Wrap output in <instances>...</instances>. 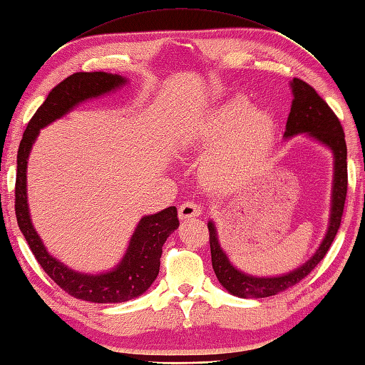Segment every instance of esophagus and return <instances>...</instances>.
I'll return each mask as SVG.
<instances>
[{
	"label": "esophagus",
	"instance_id": "esophagus-1",
	"mask_svg": "<svg viewBox=\"0 0 365 365\" xmlns=\"http://www.w3.org/2000/svg\"><path fill=\"white\" fill-rule=\"evenodd\" d=\"M178 214H180L181 220H187V218L198 217L201 214V206L198 203H195V201H185L184 205L180 206Z\"/></svg>",
	"mask_w": 365,
	"mask_h": 365
}]
</instances>
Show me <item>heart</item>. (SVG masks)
<instances>
[{
	"label": "heart",
	"mask_w": 365,
	"mask_h": 365,
	"mask_svg": "<svg viewBox=\"0 0 365 365\" xmlns=\"http://www.w3.org/2000/svg\"><path fill=\"white\" fill-rule=\"evenodd\" d=\"M272 137L270 114L255 109L247 96L239 95L223 103L192 135V147L197 150L219 142L201 165L205 184L218 192L239 187L264 159Z\"/></svg>",
	"instance_id": "b5f03b06"
}]
</instances>
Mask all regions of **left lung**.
<instances>
[{"label":"left lung","mask_w":365,"mask_h":365,"mask_svg":"<svg viewBox=\"0 0 365 365\" xmlns=\"http://www.w3.org/2000/svg\"><path fill=\"white\" fill-rule=\"evenodd\" d=\"M294 101L290 108V114L286 123L284 137H292L302 133H307L314 139L325 143L334 153V182H333V206H331V218L325 239H323L320 248L315 251V255L299 269L290 272L282 277L274 278H256L250 277L234 269L232 264L228 261V256L223 253L217 239V231L212 222L207 223L209 230V244H210V256H212V267L222 286L230 294L248 298H264L277 295L289 287L295 286L309 274L315 265H317L331 244L336 237L341 226L344 215L346 187H348V172H346V143L344 128L339 121L337 115L331 109L327 101L314 91L303 79L294 78L292 81Z\"/></svg>","instance_id":"left-lung-1"}]
</instances>
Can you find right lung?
<instances>
[{
    "instance_id": "right-lung-1",
    "label": "right lung",
    "mask_w": 365,
    "mask_h": 365,
    "mask_svg": "<svg viewBox=\"0 0 365 365\" xmlns=\"http://www.w3.org/2000/svg\"><path fill=\"white\" fill-rule=\"evenodd\" d=\"M126 79L104 71H79L66 78L48 93L46 100L24 129L17 155L15 180V215L20 231L26 239L32 255L43 272L71 297L91 303H121L142 295L156 279L160 265L162 247L178 226V212L170 206L155 215L143 217L137 225L125 257L117 269L101 274H84L70 270L58 259L48 255L42 240L31 223L26 200V165L32 143L38 131L56 118L67 114L73 106L93 96L108 93L125 84Z\"/></svg>"
}]
</instances>
